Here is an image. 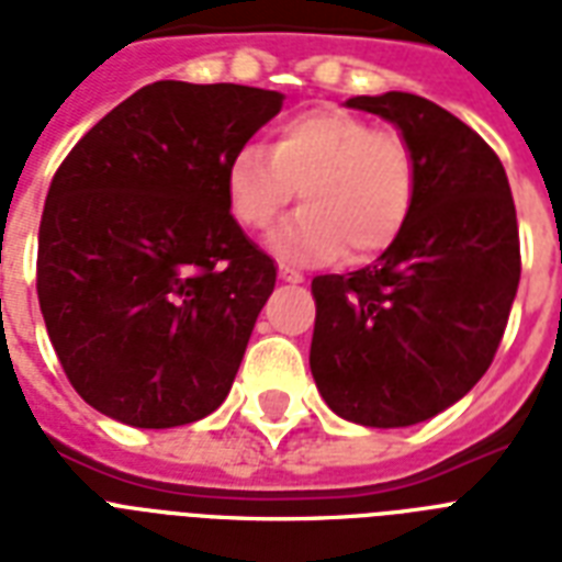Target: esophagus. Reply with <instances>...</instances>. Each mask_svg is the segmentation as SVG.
I'll use <instances>...</instances> for the list:
<instances>
[{
    "mask_svg": "<svg viewBox=\"0 0 562 562\" xmlns=\"http://www.w3.org/2000/svg\"><path fill=\"white\" fill-rule=\"evenodd\" d=\"M280 280L282 282H303V273L297 268H289V265H280Z\"/></svg>",
    "mask_w": 562,
    "mask_h": 562,
    "instance_id": "1",
    "label": "esophagus"
}]
</instances>
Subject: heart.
I'll return each instance as SVG.
<instances>
[{"mask_svg": "<svg viewBox=\"0 0 562 562\" xmlns=\"http://www.w3.org/2000/svg\"><path fill=\"white\" fill-rule=\"evenodd\" d=\"M300 189V206L268 245L289 262H368L400 238L414 198L417 160L400 131L359 113L315 108L282 119L271 148H238L224 171L229 215L245 229L271 227Z\"/></svg>", "mask_w": 562, "mask_h": 562, "instance_id": "obj_1", "label": "heart"}]
</instances>
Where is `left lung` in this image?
<instances>
[{
    "label": "left lung",
    "mask_w": 562,
    "mask_h": 562,
    "mask_svg": "<svg viewBox=\"0 0 562 562\" xmlns=\"http://www.w3.org/2000/svg\"><path fill=\"white\" fill-rule=\"evenodd\" d=\"M347 108L400 127L417 198L373 265L312 280L308 364L338 417L402 428L435 417L487 373L519 289V227L505 166L470 125L411 92Z\"/></svg>",
    "instance_id": "left-lung-1"
}]
</instances>
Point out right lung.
Wrapping results in <instances>:
<instances>
[{
	"label": "right lung",
	"instance_id": "1",
	"mask_svg": "<svg viewBox=\"0 0 562 562\" xmlns=\"http://www.w3.org/2000/svg\"><path fill=\"white\" fill-rule=\"evenodd\" d=\"M280 110L273 90L157 81L66 154L40 221L37 297L87 405L171 428L227 400L277 268L229 215L224 171Z\"/></svg>",
	"mask_w": 562,
	"mask_h": 562
}]
</instances>
